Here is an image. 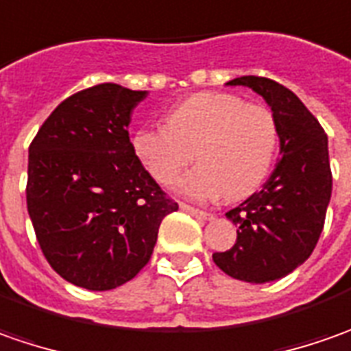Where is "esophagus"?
I'll use <instances>...</instances> for the list:
<instances>
[{
	"mask_svg": "<svg viewBox=\"0 0 351 351\" xmlns=\"http://www.w3.org/2000/svg\"><path fill=\"white\" fill-rule=\"evenodd\" d=\"M180 210L190 213V215H194L196 219H202V221H210V219H213V213L202 212V210H198V208H192V206H188V204H180Z\"/></svg>",
	"mask_w": 351,
	"mask_h": 351,
	"instance_id": "esophagus-1",
	"label": "esophagus"
}]
</instances>
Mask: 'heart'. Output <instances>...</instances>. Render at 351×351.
<instances>
[{
    "mask_svg": "<svg viewBox=\"0 0 351 351\" xmlns=\"http://www.w3.org/2000/svg\"><path fill=\"white\" fill-rule=\"evenodd\" d=\"M278 147L272 110L233 93H196L167 114V126L138 128L132 152L159 184H171L198 157L202 163L176 182L186 198H243L266 178Z\"/></svg>",
    "mask_w": 351,
    "mask_h": 351,
    "instance_id": "b5f03b06",
    "label": "heart"
}]
</instances>
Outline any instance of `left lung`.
I'll return each mask as SVG.
<instances>
[{
	"instance_id": "1",
	"label": "left lung",
	"mask_w": 351,
	"mask_h": 351,
	"mask_svg": "<svg viewBox=\"0 0 351 351\" xmlns=\"http://www.w3.org/2000/svg\"><path fill=\"white\" fill-rule=\"evenodd\" d=\"M227 85L252 89L272 108L282 159L260 192L225 213L239 227L237 243L213 252V262L235 280L266 284L293 272L319 243L332 194L328 138L295 93L272 79Z\"/></svg>"
}]
</instances>
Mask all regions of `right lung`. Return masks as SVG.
Wrapping results in <instances>:
<instances>
[{
	"label": "right lung",
	"instance_id": "add662e5",
	"mask_svg": "<svg viewBox=\"0 0 351 351\" xmlns=\"http://www.w3.org/2000/svg\"><path fill=\"white\" fill-rule=\"evenodd\" d=\"M147 91L101 83L67 97L29 147L27 208L48 264L91 291L126 284L149 262L178 204L132 152V110Z\"/></svg>",
	"mask_w": 351,
	"mask_h": 351
}]
</instances>
